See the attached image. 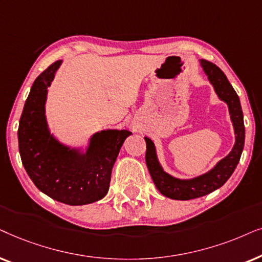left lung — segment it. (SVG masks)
<instances>
[{"label":"left lung","mask_w":262,"mask_h":262,"mask_svg":"<svg viewBox=\"0 0 262 262\" xmlns=\"http://www.w3.org/2000/svg\"><path fill=\"white\" fill-rule=\"evenodd\" d=\"M200 63L205 74L207 75L210 82L213 85L219 99L228 104L236 141L231 152L225 158L219 160L217 165L210 171L190 180H180L164 171L158 162L155 144L151 139L145 137L146 164H147L149 175H151L157 189L164 196L173 199V200L196 199L221 188L235 171L241 155H242L243 146H245V123H243V113L238 96L221 68L206 60H200Z\"/></svg>","instance_id":"1"}]
</instances>
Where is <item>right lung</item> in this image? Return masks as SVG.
Masks as SVG:
<instances>
[{
  "label": "right lung",
  "mask_w": 262,
  "mask_h": 262,
  "mask_svg": "<svg viewBox=\"0 0 262 262\" xmlns=\"http://www.w3.org/2000/svg\"><path fill=\"white\" fill-rule=\"evenodd\" d=\"M61 63L49 66L31 87L19 122V152L38 189L56 201L80 206L105 196L118 152L132 133L125 129L98 132L90 139L86 152L56 140L48 128L45 102Z\"/></svg>",
  "instance_id": "add662e5"
}]
</instances>
